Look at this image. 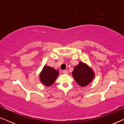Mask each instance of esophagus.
I'll list each match as a JSON object with an SVG mask.
<instances>
[{"label":"esophagus","instance_id":"1","mask_svg":"<svg viewBox=\"0 0 124 124\" xmlns=\"http://www.w3.org/2000/svg\"><path fill=\"white\" fill-rule=\"evenodd\" d=\"M62 72H63L64 74H68V71L67 70H64L63 71H62Z\"/></svg>","mask_w":124,"mask_h":124}]
</instances>
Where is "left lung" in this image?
I'll use <instances>...</instances> for the list:
<instances>
[{"label":"left lung","mask_w":124,"mask_h":124,"mask_svg":"<svg viewBox=\"0 0 124 124\" xmlns=\"http://www.w3.org/2000/svg\"><path fill=\"white\" fill-rule=\"evenodd\" d=\"M72 75L77 84L82 87L87 86L94 78L92 69L82 62H79L78 65L74 67Z\"/></svg>","instance_id":"left-lung-1"}]
</instances>
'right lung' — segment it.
<instances>
[{"mask_svg": "<svg viewBox=\"0 0 124 124\" xmlns=\"http://www.w3.org/2000/svg\"><path fill=\"white\" fill-rule=\"evenodd\" d=\"M59 76V72L50 67L45 65L40 74V79L44 85H52Z\"/></svg>", "mask_w": 124, "mask_h": 124, "instance_id": "obj_1", "label": "right lung"}]
</instances>
